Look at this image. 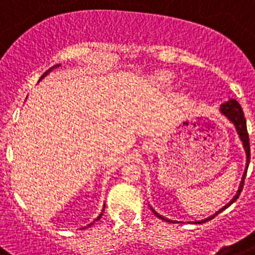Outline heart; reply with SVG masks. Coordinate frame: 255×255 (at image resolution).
I'll list each match as a JSON object with an SVG mask.
<instances>
[{
	"label": "heart",
	"instance_id": "b5f03b06",
	"mask_svg": "<svg viewBox=\"0 0 255 255\" xmlns=\"http://www.w3.org/2000/svg\"><path fill=\"white\" fill-rule=\"evenodd\" d=\"M175 80V74L169 70H160L152 74L150 81L156 89H167L170 88Z\"/></svg>",
	"mask_w": 255,
	"mask_h": 255
}]
</instances>
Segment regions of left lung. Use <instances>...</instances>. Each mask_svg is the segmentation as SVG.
Returning a JSON list of instances; mask_svg holds the SVG:
<instances>
[{
	"label": "left lung",
	"mask_w": 255,
	"mask_h": 255,
	"mask_svg": "<svg viewBox=\"0 0 255 255\" xmlns=\"http://www.w3.org/2000/svg\"><path fill=\"white\" fill-rule=\"evenodd\" d=\"M219 111L223 117H225L231 122L236 128V132L239 134V138L241 140L242 142V146H244V150H245V154H246V166H245V171H244V175L241 178V182H240V186H239V190L236 192V195L232 198L231 202L228 204H225L224 207H221L220 210L216 211L214 215H211V216L206 217V219H202V220H195V221H190V223H194V224H202V223H206V221L211 220L212 217L216 216L217 214H220L221 211H224L227 207H229L233 202L237 200V198L240 196V192L242 191V187H244V181H245V177H246V171H248V167H249V162H250V144H249V134H248V128H246V121H245V117H244V111H242L241 106H240V103L233 98H229L227 102L221 103L220 107H219ZM150 210L153 211V214L156 215L157 217H160L161 220H165L167 223H178L175 220H170V219H167V217L162 216L157 212L156 210H153L152 206H150Z\"/></svg>",
	"instance_id": "8db88e82"
}]
</instances>
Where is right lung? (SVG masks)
Segmentation results:
<instances>
[{"mask_svg":"<svg viewBox=\"0 0 255 255\" xmlns=\"http://www.w3.org/2000/svg\"><path fill=\"white\" fill-rule=\"evenodd\" d=\"M60 65H61V64H56V65H53L52 68H49V69L47 70V72H44V73H43V76H41V77H40V80H39V81H41V80H43V78H44L45 76H48V74L51 73V72H52L53 69H56V68H59ZM103 211H105V204H103V210H102V212H101V214L98 215V217H97V219H94V221H93V223H90V224H88V227H90V225H93V224H94V223H95V221H98L99 219H101V217H102V215H103ZM85 228H86V227H85Z\"/></svg>","mask_w":255,"mask_h":255,"instance_id":"right-lung-1","label":"right lung"}]
</instances>
